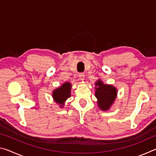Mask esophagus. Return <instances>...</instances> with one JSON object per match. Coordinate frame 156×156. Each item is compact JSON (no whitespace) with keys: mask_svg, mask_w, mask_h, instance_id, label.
<instances>
[{"mask_svg":"<svg viewBox=\"0 0 156 156\" xmlns=\"http://www.w3.org/2000/svg\"><path fill=\"white\" fill-rule=\"evenodd\" d=\"M79 79H80V80H84V73H79Z\"/></svg>","mask_w":156,"mask_h":156,"instance_id":"obj_1","label":"esophagus"}]
</instances>
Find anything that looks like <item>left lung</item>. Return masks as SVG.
<instances>
[{
  "mask_svg": "<svg viewBox=\"0 0 156 156\" xmlns=\"http://www.w3.org/2000/svg\"><path fill=\"white\" fill-rule=\"evenodd\" d=\"M96 85V97L98 100V107L101 110H108L115 99L117 90L114 87L105 84L100 80L97 81Z\"/></svg>",
  "mask_w": 156,
  "mask_h": 156,
  "instance_id": "1",
  "label": "left lung"
}]
</instances>
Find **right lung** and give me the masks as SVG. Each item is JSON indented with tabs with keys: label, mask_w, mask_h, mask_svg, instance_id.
I'll list each match as a JSON object with an SVG mask.
<instances>
[{
	"label": "right lung",
	"mask_w": 156,
	"mask_h": 156,
	"mask_svg": "<svg viewBox=\"0 0 156 156\" xmlns=\"http://www.w3.org/2000/svg\"><path fill=\"white\" fill-rule=\"evenodd\" d=\"M71 87L72 85L69 83H65L60 87L55 89L53 92V98L57 103L61 105L60 107H62L64 102L70 97Z\"/></svg>",
	"instance_id": "1"
}]
</instances>
